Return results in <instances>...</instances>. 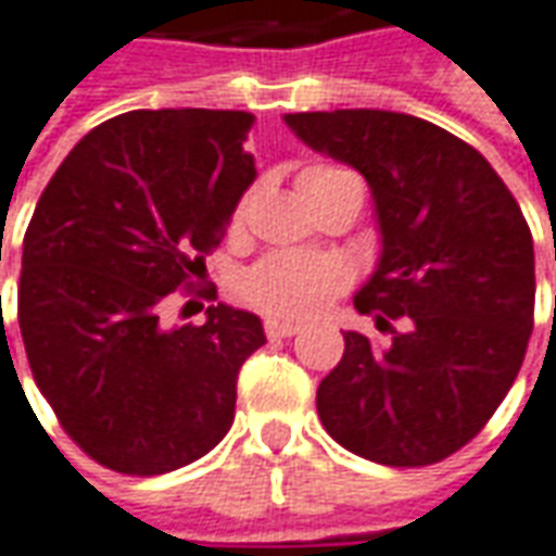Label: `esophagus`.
I'll return each mask as SVG.
<instances>
[{"label": "esophagus", "instance_id": "34e87169", "mask_svg": "<svg viewBox=\"0 0 556 556\" xmlns=\"http://www.w3.org/2000/svg\"><path fill=\"white\" fill-rule=\"evenodd\" d=\"M302 329V324H293V320H266V336L269 339H290V336H296Z\"/></svg>", "mask_w": 556, "mask_h": 556}]
</instances>
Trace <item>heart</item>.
Returning <instances> with one entry per match:
<instances>
[{"instance_id":"b5f03b06","label":"heart","mask_w":556,"mask_h":556,"mask_svg":"<svg viewBox=\"0 0 556 556\" xmlns=\"http://www.w3.org/2000/svg\"><path fill=\"white\" fill-rule=\"evenodd\" d=\"M324 178H357L344 166H312L300 184ZM244 217V202L236 208V224ZM348 285V266L327 254H271L241 278V300L271 320H305L324 312Z\"/></svg>"}]
</instances>
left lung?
Instances as JSON below:
<instances>
[{
    "instance_id": "obj_1",
    "label": "left lung",
    "mask_w": 556,
    "mask_h": 556,
    "mask_svg": "<svg viewBox=\"0 0 556 556\" xmlns=\"http://www.w3.org/2000/svg\"><path fill=\"white\" fill-rule=\"evenodd\" d=\"M287 126L369 181L381 260L354 296L390 332H344L317 388L324 430L384 466H430L484 430L533 332V236L472 144L412 114L302 111Z\"/></svg>"
}]
</instances>
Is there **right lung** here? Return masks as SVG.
<instances>
[{
	"instance_id": "add662e5",
	"label": "right lung",
	"mask_w": 556,
	"mask_h": 556,
	"mask_svg": "<svg viewBox=\"0 0 556 556\" xmlns=\"http://www.w3.org/2000/svg\"><path fill=\"white\" fill-rule=\"evenodd\" d=\"M248 111H126L56 168L23 236L17 320L38 390L105 469L163 476L232 427L236 378L263 324L208 305L166 327L256 178ZM5 327V324H2Z\"/></svg>"
}]
</instances>
